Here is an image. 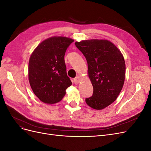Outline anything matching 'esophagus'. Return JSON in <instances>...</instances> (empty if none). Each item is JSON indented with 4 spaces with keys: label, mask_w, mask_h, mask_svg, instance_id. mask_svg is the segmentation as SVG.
Masks as SVG:
<instances>
[{
    "label": "esophagus",
    "mask_w": 151,
    "mask_h": 151,
    "mask_svg": "<svg viewBox=\"0 0 151 151\" xmlns=\"http://www.w3.org/2000/svg\"><path fill=\"white\" fill-rule=\"evenodd\" d=\"M74 83L76 84H78L81 81V77H79V76H77L76 77H75V78H74Z\"/></svg>",
    "instance_id": "obj_1"
}]
</instances>
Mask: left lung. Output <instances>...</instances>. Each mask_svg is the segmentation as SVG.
Masks as SVG:
<instances>
[{"label":"left lung","instance_id":"8db88e82","mask_svg":"<svg viewBox=\"0 0 151 151\" xmlns=\"http://www.w3.org/2000/svg\"><path fill=\"white\" fill-rule=\"evenodd\" d=\"M76 46L88 62V75L93 94L86 103L101 110L115 101L125 78V62L115 45L107 40L92 39L76 42Z\"/></svg>","mask_w":151,"mask_h":151}]
</instances>
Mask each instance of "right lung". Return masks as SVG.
Instances as JSON below:
<instances>
[{"instance_id": "right-lung-1", "label": "right lung", "mask_w": 151, "mask_h": 151, "mask_svg": "<svg viewBox=\"0 0 151 151\" xmlns=\"http://www.w3.org/2000/svg\"><path fill=\"white\" fill-rule=\"evenodd\" d=\"M74 40L52 36L41 42L31 53L28 79L36 96L47 104L60 101L72 85L67 75L64 56Z\"/></svg>"}]
</instances>
